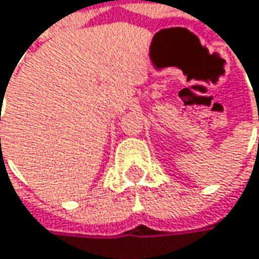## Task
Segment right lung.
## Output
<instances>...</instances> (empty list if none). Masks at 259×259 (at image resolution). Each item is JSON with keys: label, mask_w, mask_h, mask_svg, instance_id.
<instances>
[{"label": "right lung", "mask_w": 259, "mask_h": 259, "mask_svg": "<svg viewBox=\"0 0 259 259\" xmlns=\"http://www.w3.org/2000/svg\"><path fill=\"white\" fill-rule=\"evenodd\" d=\"M0 120H1V118H0ZM0 141H1V139H0Z\"/></svg>", "instance_id": "1"}]
</instances>
